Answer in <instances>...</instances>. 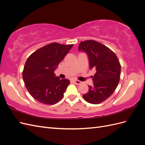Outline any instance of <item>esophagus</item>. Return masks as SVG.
Here are the masks:
<instances>
[{
  "label": "esophagus",
  "mask_w": 145,
  "mask_h": 145,
  "mask_svg": "<svg viewBox=\"0 0 145 145\" xmlns=\"http://www.w3.org/2000/svg\"><path fill=\"white\" fill-rule=\"evenodd\" d=\"M73 82L76 85H80V84H81V83H82L80 81L78 80H74Z\"/></svg>",
  "instance_id": "esophagus-1"
}]
</instances>
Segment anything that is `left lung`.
I'll return each mask as SVG.
<instances>
[{
	"mask_svg": "<svg viewBox=\"0 0 145 145\" xmlns=\"http://www.w3.org/2000/svg\"><path fill=\"white\" fill-rule=\"evenodd\" d=\"M78 51H84L88 56L90 69H95L93 85L83 97L87 102L99 104L112 94L120 80L121 66L117 56L112 50L97 41L81 42Z\"/></svg>",
	"mask_w": 145,
	"mask_h": 145,
	"instance_id": "obj_1",
	"label": "left lung"
}]
</instances>
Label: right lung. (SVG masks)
I'll return each mask as SVG.
<instances>
[{"mask_svg": "<svg viewBox=\"0 0 145 145\" xmlns=\"http://www.w3.org/2000/svg\"><path fill=\"white\" fill-rule=\"evenodd\" d=\"M72 46L52 43L28 57L22 76L26 88L35 100L51 105L63 98L70 81L56 77L54 70Z\"/></svg>", "mask_w": 145, "mask_h": 145, "instance_id": "right-lung-1", "label": "right lung"}]
</instances>
